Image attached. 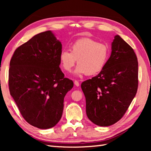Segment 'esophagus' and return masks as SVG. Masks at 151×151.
I'll use <instances>...</instances> for the list:
<instances>
[{"mask_svg":"<svg viewBox=\"0 0 151 151\" xmlns=\"http://www.w3.org/2000/svg\"><path fill=\"white\" fill-rule=\"evenodd\" d=\"M74 84H75V85L76 86V87H78V86H80L79 82L76 81H75V82H74Z\"/></svg>","mask_w":151,"mask_h":151,"instance_id":"obj_1","label":"esophagus"}]
</instances>
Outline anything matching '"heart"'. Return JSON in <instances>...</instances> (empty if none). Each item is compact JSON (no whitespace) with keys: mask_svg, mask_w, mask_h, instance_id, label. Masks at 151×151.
<instances>
[{"mask_svg":"<svg viewBox=\"0 0 151 151\" xmlns=\"http://www.w3.org/2000/svg\"><path fill=\"white\" fill-rule=\"evenodd\" d=\"M70 52L64 50L59 56L60 65L70 72L77 60L78 66L75 75L77 76L87 74L95 75L104 69L110 56L109 47L104 43H98L91 38H82L74 42Z\"/></svg>","mask_w":151,"mask_h":151,"instance_id":"b5f03b06","label":"heart"}]
</instances>
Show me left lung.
<instances>
[{"label":"left lung","mask_w":151,"mask_h":151,"mask_svg":"<svg viewBox=\"0 0 151 151\" xmlns=\"http://www.w3.org/2000/svg\"><path fill=\"white\" fill-rule=\"evenodd\" d=\"M110 56L97 76L83 82L86 115L100 127L115 124L127 111L137 93L138 62L129 44L116 35Z\"/></svg>","instance_id":"obj_1"}]
</instances>
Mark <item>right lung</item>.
I'll list each match as a JSON object with an SVG mask.
<instances>
[{"mask_svg": "<svg viewBox=\"0 0 151 151\" xmlns=\"http://www.w3.org/2000/svg\"><path fill=\"white\" fill-rule=\"evenodd\" d=\"M62 49L52 31L44 32L18 47L9 63L10 95L24 119L38 129L58 123L64 97L73 87L60 68Z\"/></svg>", "mask_w": 151, "mask_h": 151, "instance_id": "right-lung-1", "label": "right lung"}]
</instances>
